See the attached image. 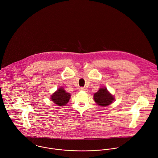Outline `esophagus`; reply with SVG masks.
Segmentation results:
<instances>
[{"label":"esophagus","instance_id":"obj_1","mask_svg":"<svg viewBox=\"0 0 158 158\" xmlns=\"http://www.w3.org/2000/svg\"><path fill=\"white\" fill-rule=\"evenodd\" d=\"M79 89L81 91H85L87 90L85 87H81Z\"/></svg>","mask_w":158,"mask_h":158}]
</instances>
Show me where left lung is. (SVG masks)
<instances>
[{"instance_id":"8db88e82","label":"left lung","mask_w":158,"mask_h":158,"mask_svg":"<svg viewBox=\"0 0 158 158\" xmlns=\"http://www.w3.org/2000/svg\"><path fill=\"white\" fill-rule=\"evenodd\" d=\"M94 100L98 105L104 107L112 103L114 98L108 92L106 88H102L95 94Z\"/></svg>"}]
</instances>
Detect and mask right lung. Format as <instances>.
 I'll use <instances>...</instances> for the list:
<instances>
[{
    "label": "right lung",
    "instance_id": "right-lung-1",
    "mask_svg": "<svg viewBox=\"0 0 158 158\" xmlns=\"http://www.w3.org/2000/svg\"><path fill=\"white\" fill-rule=\"evenodd\" d=\"M70 96V94L65 92L63 88H59L57 92L51 95V99L57 105L63 106L69 101Z\"/></svg>",
    "mask_w": 158,
    "mask_h": 158
}]
</instances>
